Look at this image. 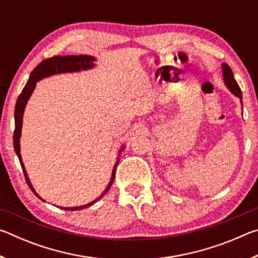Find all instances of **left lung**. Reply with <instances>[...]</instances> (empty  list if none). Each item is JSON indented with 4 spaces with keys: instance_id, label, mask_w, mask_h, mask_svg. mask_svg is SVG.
<instances>
[{
    "instance_id": "left-lung-1",
    "label": "left lung",
    "mask_w": 258,
    "mask_h": 258,
    "mask_svg": "<svg viewBox=\"0 0 258 258\" xmlns=\"http://www.w3.org/2000/svg\"><path fill=\"white\" fill-rule=\"evenodd\" d=\"M222 72H223V80H224L226 87H228L231 92H232L235 97H238L240 99V101H241L242 100L241 90H240L237 81L234 80L233 73H232V71H231V68L228 63L222 64ZM241 103H242V101H241Z\"/></svg>"
}]
</instances>
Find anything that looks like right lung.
<instances>
[{
  "label": "right lung",
  "mask_w": 258,
  "mask_h": 258,
  "mask_svg": "<svg viewBox=\"0 0 258 258\" xmlns=\"http://www.w3.org/2000/svg\"><path fill=\"white\" fill-rule=\"evenodd\" d=\"M94 61L95 58H93L92 55H55L52 56V58H47L45 60H43L40 64H37L36 67L34 68V71L30 73L29 80L27 82V84L25 85V87L21 91L20 95L17 99V103H16V109H15V132H14V147H15V151L17 156H18L21 168H23L24 175L26 178V182L29 186V189L34 192V195L36 197L43 200L40 196H38L36 192H35L34 187L30 183L27 173H26L25 166L23 164V159H21V155H20V135H21V127H23V116H24V111H25V107L27 104L28 99L32 95L33 91L36 86V82H38L42 78L44 77H49L52 75H55V74H61V73H74V72H80V71H86V69H91L94 67ZM124 150V147L120 148L119 150V155L120 152ZM119 160L116 161L115 166H113L112 169V174H111V178L110 182H109L108 186L106 187L103 194L100 196L99 198L93 200L92 203L83 205V206H78V207H60L61 209H64V211H80V209H84L86 207L92 206L93 204H95L98 200L101 199L104 195L107 194L108 190L110 189V186L112 185L113 180H115V174H116V168L117 165H118ZM44 202V200H43Z\"/></svg>",
  "instance_id": "right-lung-1"
}]
</instances>
